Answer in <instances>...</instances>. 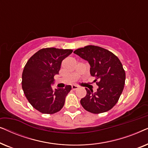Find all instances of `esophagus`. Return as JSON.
I'll return each mask as SVG.
<instances>
[{
    "instance_id": "34e87169",
    "label": "esophagus",
    "mask_w": 148,
    "mask_h": 148,
    "mask_svg": "<svg viewBox=\"0 0 148 148\" xmlns=\"http://www.w3.org/2000/svg\"><path fill=\"white\" fill-rule=\"evenodd\" d=\"M71 87H72V89H73V90H77L78 88H79V87H78L77 86H75V85H73V86H72Z\"/></svg>"
}]
</instances>
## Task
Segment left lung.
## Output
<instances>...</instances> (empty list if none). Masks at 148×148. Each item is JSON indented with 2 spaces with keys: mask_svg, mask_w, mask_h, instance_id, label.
Instances as JSON below:
<instances>
[{
  "mask_svg": "<svg viewBox=\"0 0 148 148\" xmlns=\"http://www.w3.org/2000/svg\"><path fill=\"white\" fill-rule=\"evenodd\" d=\"M90 65L91 75L96 77V92L87 91L81 104L88 112L99 114L110 110L118 102L125 82V72L120 60L112 52L96 46H87L73 52Z\"/></svg>",
  "mask_w": 148,
  "mask_h": 148,
  "instance_id": "8db88e82",
  "label": "left lung"
}]
</instances>
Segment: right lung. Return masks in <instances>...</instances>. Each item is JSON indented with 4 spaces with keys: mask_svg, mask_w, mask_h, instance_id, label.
<instances>
[{
    "mask_svg": "<svg viewBox=\"0 0 148 148\" xmlns=\"http://www.w3.org/2000/svg\"><path fill=\"white\" fill-rule=\"evenodd\" d=\"M70 49L46 48L38 50L28 60L22 73V88L32 106L44 114L62 109L71 86L53 90L54 77L58 74L62 60L72 53Z\"/></svg>",
    "mask_w": 148,
    "mask_h": 148,
    "instance_id": "add662e5",
    "label": "right lung"
}]
</instances>
